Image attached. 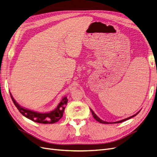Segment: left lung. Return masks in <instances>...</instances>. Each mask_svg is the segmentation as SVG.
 <instances>
[{
  "mask_svg": "<svg viewBox=\"0 0 157 157\" xmlns=\"http://www.w3.org/2000/svg\"><path fill=\"white\" fill-rule=\"evenodd\" d=\"M90 111H91V112H92V115H93V117L95 118V119H96L98 122H100V123H102V124H116V123H121V122H124V121H127V120H128V119H130V118H132V117H134L136 115H137V114H138L139 113H140V111L139 112H137L136 114H135V115H134L133 116H132V117H128V118H125V119H123V120H121V121H117V122H105V121H102L101 119H100V118H99L96 114L94 113V112L91 109H90Z\"/></svg>",
  "mask_w": 157,
  "mask_h": 157,
  "instance_id": "1",
  "label": "left lung"
}]
</instances>
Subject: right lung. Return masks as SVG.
<instances>
[{
    "label": "right lung",
    "mask_w": 157,
    "mask_h": 157,
    "mask_svg": "<svg viewBox=\"0 0 157 157\" xmlns=\"http://www.w3.org/2000/svg\"><path fill=\"white\" fill-rule=\"evenodd\" d=\"M10 94L14 105H15L19 111H20L23 116L33 121L38 123H41V124H54V123L58 122L60 118L63 117L64 109L65 108V105H67L68 101L67 97H63V99H61L60 103L58 104V105L57 106V107L54 110L52 111L49 113H42L36 111H33L29 110V109L21 107L16 101L10 92Z\"/></svg>",
    "instance_id": "obj_1"
}]
</instances>
